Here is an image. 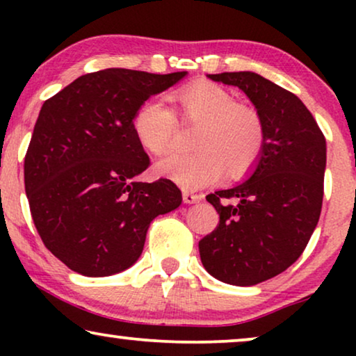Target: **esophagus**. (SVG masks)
Here are the masks:
<instances>
[{
  "mask_svg": "<svg viewBox=\"0 0 356 356\" xmlns=\"http://www.w3.org/2000/svg\"><path fill=\"white\" fill-rule=\"evenodd\" d=\"M202 199L201 194H194V193H189V191H184L183 193V201L186 204H196Z\"/></svg>",
  "mask_w": 356,
  "mask_h": 356,
  "instance_id": "obj_1",
  "label": "esophagus"
}]
</instances>
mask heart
I'll list each match as a JSON object with an SVG mask.
<instances>
[{"instance_id": "obj_1", "label": "heart", "mask_w": 356, "mask_h": 356, "mask_svg": "<svg viewBox=\"0 0 356 356\" xmlns=\"http://www.w3.org/2000/svg\"><path fill=\"white\" fill-rule=\"evenodd\" d=\"M183 124L199 126L193 147L197 152L175 155L159 163V172L184 189L216 183L223 172L240 177L252 168L266 143L264 121L257 110L238 104L235 95L212 82H197L177 94ZM134 134L154 157L173 152L178 138L175 111L160 99L144 102L133 120Z\"/></svg>"}]
</instances>
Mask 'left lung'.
I'll use <instances>...</instances> for the list:
<instances>
[{
    "label": "left lung",
    "instance_id": "8db88e82",
    "mask_svg": "<svg viewBox=\"0 0 356 356\" xmlns=\"http://www.w3.org/2000/svg\"><path fill=\"white\" fill-rule=\"evenodd\" d=\"M207 77L241 89L264 121L254 172L209 194L220 220L199 241L209 274L250 286L289 269L308 245L323 207L325 138L303 102L266 77L250 71Z\"/></svg>",
    "mask_w": 356,
    "mask_h": 356
}]
</instances>
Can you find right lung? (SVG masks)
I'll return each instance as SVG.
<instances>
[{
	"label": "right lung",
	"instance_id": "obj_1",
	"mask_svg": "<svg viewBox=\"0 0 356 356\" xmlns=\"http://www.w3.org/2000/svg\"><path fill=\"white\" fill-rule=\"evenodd\" d=\"M186 76L110 67L45 100L24 160L43 245L71 270L106 277L139 259L150 222L181 204L170 179L138 181L150 160L133 120L149 97Z\"/></svg>",
	"mask_w": 356,
	"mask_h": 356
}]
</instances>
